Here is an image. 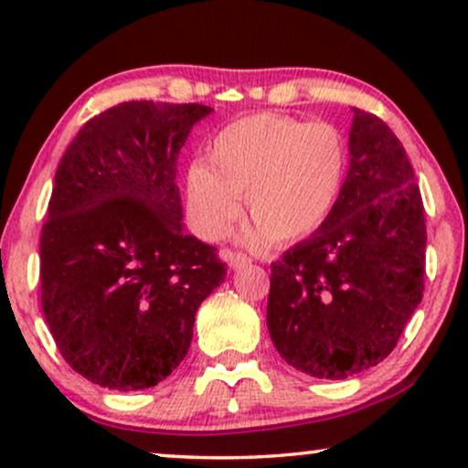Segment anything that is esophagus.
<instances>
[{
	"mask_svg": "<svg viewBox=\"0 0 468 468\" xmlns=\"http://www.w3.org/2000/svg\"><path fill=\"white\" fill-rule=\"evenodd\" d=\"M226 260H228V266L232 268V271H240V268L249 266V258L242 253H234V251H226Z\"/></svg>",
	"mask_w": 468,
	"mask_h": 468,
	"instance_id": "34e87169",
	"label": "esophagus"
}]
</instances>
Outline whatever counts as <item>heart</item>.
<instances>
[{
    "instance_id": "b5f03b06",
    "label": "heart",
    "mask_w": 468,
    "mask_h": 468,
    "mask_svg": "<svg viewBox=\"0 0 468 468\" xmlns=\"http://www.w3.org/2000/svg\"><path fill=\"white\" fill-rule=\"evenodd\" d=\"M351 164L341 127L309 123L287 114L260 112L217 133L210 164L189 165L187 213L208 240L226 236L242 213V197L255 226L249 247L293 245L319 232L341 202Z\"/></svg>"
}]
</instances>
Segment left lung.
<instances>
[{"instance_id": "left-lung-1", "label": "left lung", "mask_w": 468, "mask_h": 468, "mask_svg": "<svg viewBox=\"0 0 468 468\" xmlns=\"http://www.w3.org/2000/svg\"><path fill=\"white\" fill-rule=\"evenodd\" d=\"M349 149L328 223L271 266L268 332L287 364L317 379L386 360L424 293V204L400 140L354 108Z\"/></svg>"}]
</instances>
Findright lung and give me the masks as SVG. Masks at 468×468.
<instances>
[{"label":"right lung","mask_w":468,"mask_h":468,"mask_svg":"<svg viewBox=\"0 0 468 468\" xmlns=\"http://www.w3.org/2000/svg\"><path fill=\"white\" fill-rule=\"evenodd\" d=\"M202 104L123 101L87 121L55 172L40 239L42 311L63 360L101 388L164 381L226 279L185 232L176 164Z\"/></svg>","instance_id":"right-lung-1"}]
</instances>
